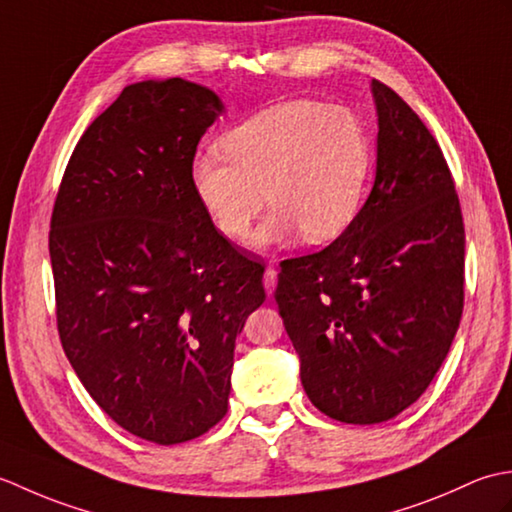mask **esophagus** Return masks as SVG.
<instances>
[{
  "label": "esophagus",
  "mask_w": 512,
  "mask_h": 512,
  "mask_svg": "<svg viewBox=\"0 0 512 512\" xmlns=\"http://www.w3.org/2000/svg\"><path fill=\"white\" fill-rule=\"evenodd\" d=\"M275 286H277V270L273 266H268L266 273H264V288L268 292V297H273Z\"/></svg>",
  "instance_id": "obj_1"
}]
</instances>
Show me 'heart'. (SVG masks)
I'll return each mask as SVG.
<instances>
[{"label":"heart","mask_w":512,"mask_h":512,"mask_svg":"<svg viewBox=\"0 0 512 512\" xmlns=\"http://www.w3.org/2000/svg\"><path fill=\"white\" fill-rule=\"evenodd\" d=\"M222 154L191 165V187L211 224L244 239L266 202L273 211L253 244L268 248L301 231L306 242L339 237L354 222L372 173V140L354 110L295 99L235 125Z\"/></svg>","instance_id":"heart-1"}]
</instances>
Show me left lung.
Returning <instances> with one entry per match:
<instances>
[{"mask_svg": "<svg viewBox=\"0 0 512 512\" xmlns=\"http://www.w3.org/2000/svg\"><path fill=\"white\" fill-rule=\"evenodd\" d=\"M376 178L354 222L281 264L275 299L312 405L376 424L413 405L464 306V224L447 160L418 114L372 81Z\"/></svg>", "mask_w": 512, "mask_h": 512, "instance_id": "left-lung-1", "label": "left lung"}]
</instances>
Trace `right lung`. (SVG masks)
Listing matches in <instances>:
<instances>
[{
    "label": "right lung",
    "instance_id": "1",
    "mask_svg": "<svg viewBox=\"0 0 512 512\" xmlns=\"http://www.w3.org/2000/svg\"><path fill=\"white\" fill-rule=\"evenodd\" d=\"M220 114L198 83L127 85L74 147L50 222L65 356L107 416L165 447L224 418L235 339L266 299L191 187Z\"/></svg>",
    "mask_w": 512,
    "mask_h": 512
}]
</instances>
